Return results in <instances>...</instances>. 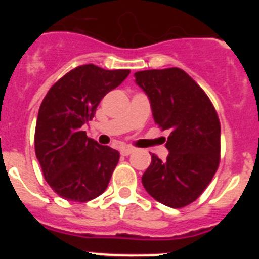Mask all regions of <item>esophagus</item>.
I'll list each match as a JSON object with an SVG mask.
<instances>
[{"label": "esophagus", "instance_id": "34e87169", "mask_svg": "<svg viewBox=\"0 0 259 259\" xmlns=\"http://www.w3.org/2000/svg\"><path fill=\"white\" fill-rule=\"evenodd\" d=\"M134 152H135L134 148H123V149L120 150V154H122V155H130V154H132Z\"/></svg>", "mask_w": 259, "mask_h": 259}]
</instances>
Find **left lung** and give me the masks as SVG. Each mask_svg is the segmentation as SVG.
<instances>
[{
	"label": "left lung",
	"mask_w": 259,
	"mask_h": 259,
	"mask_svg": "<svg viewBox=\"0 0 259 259\" xmlns=\"http://www.w3.org/2000/svg\"><path fill=\"white\" fill-rule=\"evenodd\" d=\"M135 81L150 101L153 118L168 130L162 161L152 154L144 172L145 191L158 202L179 209L197 200L214 178L221 154V123L211 101L182 68L137 71Z\"/></svg>",
	"instance_id": "obj_1"
}]
</instances>
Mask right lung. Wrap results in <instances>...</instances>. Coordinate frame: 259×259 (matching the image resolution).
Wrapping results in <instances>:
<instances>
[{
    "mask_svg": "<svg viewBox=\"0 0 259 259\" xmlns=\"http://www.w3.org/2000/svg\"><path fill=\"white\" fill-rule=\"evenodd\" d=\"M130 70L83 65L57 81L41 102L35 152L45 180L58 196L87 202L105 192L119 161L118 150L87 136L98 104L122 84Z\"/></svg>",
    "mask_w": 259,
    "mask_h": 259,
    "instance_id": "right-lung-1",
    "label": "right lung"
}]
</instances>
